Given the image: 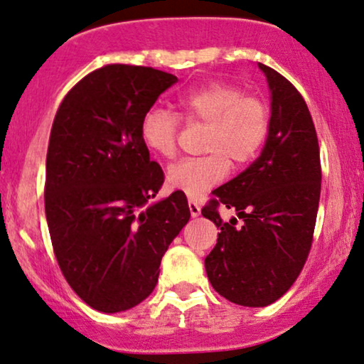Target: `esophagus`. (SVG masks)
<instances>
[{"mask_svg": "<svg viewBox=\"0 0 364 364\" xmlns=\"http://www.w3.org/2000/svg\"><path fill=\"white\" fill-rule=\"evenodd\" d=\"M188 208H190V213H191V217L193 218H196L200 215V205L198 203H195V201H188Z\"/></svg>", "mask_w": 364, "mask_h": 364, "instance_id": "obj_1", "label": "esophagus"}]
</instances>
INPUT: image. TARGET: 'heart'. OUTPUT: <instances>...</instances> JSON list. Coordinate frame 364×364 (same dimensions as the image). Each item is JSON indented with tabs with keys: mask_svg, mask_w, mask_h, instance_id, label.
<instances>
[{
	"mask_svg": "<svg viewBox=\"0 0 364 364\" xmlns=\"http://www.w3.org/2000/svg\"><path fill=\"white\" fill-rule=\"evenodd\" d=\"M183 120L208 125L207 156L179 161L168 169V185L190 198H200L224 181L232 168L251 163L269 132V108L242 87L213 81L178 100ZM179 118L164 108H149L140 120V139L152 154L173 157L178 146Z\"/></svg>",
	"mask_w": 364,
	"mask_h": 364,
	"instance_id": "1",
	"label": "heart"
}]
</instances>
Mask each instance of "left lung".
Instances as JSON below:
<instances>
[{"label":"left lung","mask_w":364,"mask_h":364,"mask_svg":"<svg viewBox=\"0 0 364 364\" xmlns=\"http://www.w3.org/2000/svg\"><path fill=\"white\" fill-rule=\"evenodd\" d=\"M271 91L269 132L261 156L213 190L201 208L220 232L205 257L215 291L232 304L266 307L290 290L307 261L321 198V152L307 103L287 77L257 64ZM237 218L225 223L218 208Z\"/></svg>","instance_id":"1"}]
</instances>
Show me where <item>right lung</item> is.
Returning <instances> with one entry per match:
<instances>
[{"label":"right lung","instance_id":"add662e5","mask_svg":"<svg viewBox=\"0 0 364 364\" xmlns=\"http://www.w3.org/2000/svg\"><path fill=\"white\" fill-rule=\"evenodd\" d=\"M178 81L108 64L64 96L46 163V217L65 282L91 309L124 312L156 288L169 244L190 220L185 193L151 201L164 181L140 120Z\"/></svg>","mask_w":364,"mask_h":364}]
</instances>
